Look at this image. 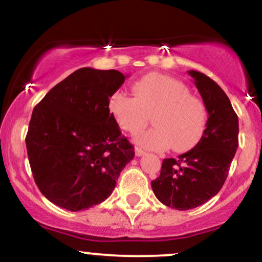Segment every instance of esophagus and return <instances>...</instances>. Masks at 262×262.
<instances>
[{"mask_svg": "<svg viewBox=\"0 0 262 262\" xmlns=\"http://www.w3.org/2000/svg\"><path fill=\"white\" fill-rule=\"evenodd\" d=\"M135 155H137V156H143V155H145V151H144V150L139 149V148H135Z\"/></svg>", "mask_w": 262, "mask_h": 262, "instance_id": "1", "label": "esophagus"}]
</instances>
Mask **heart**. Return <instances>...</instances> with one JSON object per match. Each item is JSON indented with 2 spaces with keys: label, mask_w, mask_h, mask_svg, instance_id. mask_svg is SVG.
Returning a JSON list of instances; mask_svg holds the SVG:
<instances>
[{
  "label": "heart",
  "mask_w": 262,
  "mask_h": 262,
  "mask_svg": "<svg viewBox=\"0 0 262 262\" xmlns=\"http://www.w3.org/2000/svg\"><path fill=\"white\" fill-rule=\"evenodd\" d=\"M134 93L116 92L110 111L123 130L137 134L152 118L154 128L137 137L138 145L150 150L170 148L185 151L197 144L207 122L206 106L189 95L181 81L161 74H149L132 87Z\"/></svg>",
  "instance_id": "b5f03b06"
}]
</instances>
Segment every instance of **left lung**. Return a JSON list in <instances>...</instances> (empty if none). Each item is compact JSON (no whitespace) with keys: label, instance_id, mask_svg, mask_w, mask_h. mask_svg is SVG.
<instances>
[{"label":"left lung","instance_id":"1","mask_svg":"<svg viewBox=\"0 0 262 262\" xmlns=\"http://www.w3.org/2000/svg\"><path fill=\"white\" fill-rule=\"evenodd\" d=\"M188 74L208 112L206 129L193 149L164 159L160 176L151 181L156 198L179 210L196 208L221 191L239 144V121L225 92L200 71Z\"/></svg>","mask_w":262,"mask_h":262}]
</instances>
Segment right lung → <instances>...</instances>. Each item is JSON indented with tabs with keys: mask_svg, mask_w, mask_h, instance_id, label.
I'll return each mask as SVG.
<instances>
[{
	"mask_svg": "<svg viewBox=\"0 0 262 262\" xmlns=\"http://www.w3.org/2000/svg\"><path fill=\"white\" fill-rule=\"evenodd\" d=\"M117 70L82 68L45 95L32 113L27 152L38 188L71 212L103 202L134 148L110 112L123 85Z\"/></svg>",
	"mask_w": 262,
	"mask_h": 262,
	"instance_id": "1",
	"label": "right lung"
}]
</instances>
